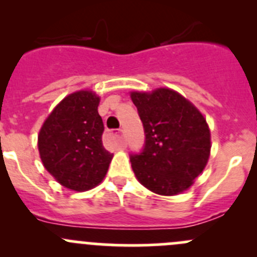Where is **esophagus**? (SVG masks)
I'll use <instances>...</instances> for the list:
<instances>
[{
	"mask_svg": "<svg viewBox=\"0 0 257 257\" xmlns=\"http://www.w3.org/2000/svg\"><path fill=\"white\" fill-rule=\"evenodd\" d=\"M118 143H119V148H120V149H124V148H125V142H124L123 134H119L118 136Z\"/></svg>",
	"mask_w": 257,
	"mask_h": 257,
	"instance_id": "esophagus-1",
	"label": "esophagus"
}]
</instances>
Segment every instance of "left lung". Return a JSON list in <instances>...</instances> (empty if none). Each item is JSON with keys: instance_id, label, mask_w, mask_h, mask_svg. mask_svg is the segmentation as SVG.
<instances>
[{"instance_id": "1", "label": "left lung", "mask_w": 257, "mask_h": 257, "mask_svg": "<svg viewBox=\"0 0 257 257\" xmlns=\"http://www.w3.org/2000/svg\"><path fill=\"white\" fill-rule=\"evenodd\" d=\"M144 126L141 153L131 163L138 180L160 195H177L201 174L210 155V131L201 113L183 95L167 88L133 92Z\"/></svg>"}]
</instances>
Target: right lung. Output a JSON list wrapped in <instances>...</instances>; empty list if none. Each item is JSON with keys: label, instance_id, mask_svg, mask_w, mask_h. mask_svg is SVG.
<instances>
[{"label": "right lung", "instance_id": "1", "mask_svg": "<svg viewBox=\"0 0 257 257\" xmlns=\"http://www.w3.org/2000/svg\"><path fill=\"white\" fill-rule=\"evenodd\" d=\"M98 105L99 97L90 90L72 93L49 114L38 136L45 168L72 190L94 188L112 162L113 154L102 143L104 125Z\"/></svg>", "mask_w": 257, "mask_h": 257}]
</instances>
